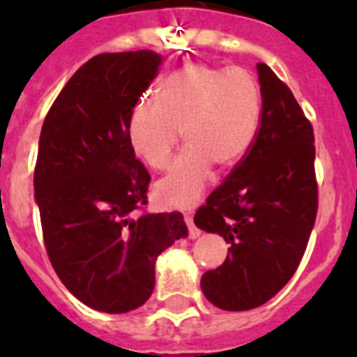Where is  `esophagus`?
Listing matches in <instances>:
<instances>
[{
	"instance_id": "1",
	"label": "esophagus",
	"mask_w": 357,
	"mask_h": 357,
	"mask_svg": "<svg viewBox=\"0 0 357 357\" xmlns=\"http://www.w3.org/2000/svg\"><path fill=\"white\" fill-rule=\"evenodd\" d=\"M183 218H185V222H187V226H189V237L190 238L200 237V229L196 228L195 222H192V215H190V213H183Z\"/></svg>"
}]
</instances>
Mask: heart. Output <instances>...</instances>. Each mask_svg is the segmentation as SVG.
Masks as SVG:
<instances>
[{
    "label": "heart",
    "instance_id": "heart-1",
    "mask_svg": "<svg viewBox=\"0 0 357 357\" xmlns=\"http://www.w3.org/2000/svg\"><path fill=\"white\" fill-rule=\"evenodd\" d=\"M261 122V89L248 70L187 64L157 86V100L133 105L128 137L148 167H168L183 129L187 146L157 195L170 206H192L209 183L213 165H237L254 144Z\"/></svg>",
    "mask_w": 357,
    "mask_h": 357
}]
</instances>
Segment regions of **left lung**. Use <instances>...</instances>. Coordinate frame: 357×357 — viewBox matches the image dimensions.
<instances>
[{"label": "left lung", "instance_id": "8db88e82", "mask_svg": "<svg viewBox=\"0 0 357 357\" xmlns=\"http://www.w3.org/2000/svg\"><path fill=\"white\" fill-rule=\"evenodd\" d=\"M257 137L195 215L198 228L229 244L222 265L202 276L206 298L226 311L259 307L285 287L304 257L319 207L311 122L266 64H257Z\"/></svg>", "mask_w": 357, "mask_h": 357}]
</instances>
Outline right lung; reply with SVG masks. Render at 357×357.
I'll list each match as a JSON object with an SVG mask.
<instances>
[{"label": "right lung", "mask_w": 357, "mask_h": 357, "mask_svg": "<svg viewBox=\"0 0 357 357\" xmlns=\"http://www.w3.org/2000/svg\"><path fill=\"white\" fill-rule=\"evenodd\" d=\"M161 61L150 50L100 53L42 123L35 200L47 257L75 298L105 313L144 304L157 255L187 237L181 213L144 211L151 178L128 137L129 113Z\"/></svg>", "instance_id": "add662e5"}]
</instances>
